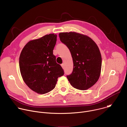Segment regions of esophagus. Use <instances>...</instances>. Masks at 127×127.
I'll return each mask as SVG.
<instances>
[{
  "mask_svg": "<svg viewBox=\"0 0 127 127\" xmlns=\"http://www.w3.org/2000/svg\"><path fill=\"white\" fill-rule=\"evenodd\" d=\"M61 66H62V67L63 68H64V64H63V63H62V64H61Z\"/></svg>",
  "mask_w": 127,
  "mask_h": 127,
  "instance_id": "obj_1",
  "label": "esophagus"
}]
</instances>
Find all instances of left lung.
I'll return each mask as SVG.
<instances>
[{
	"instance_id": "8db88e82",
	"label": "left lung",
	"mask_w": 127,
	"mask_h": 127,
	"mask_svg": "<svg viewBox=\"0 0 127 127\" xmlns=\"http://www.w3.org/2000/svg\"><path fill=\"white\" fill-rule=\"evenodd\" d=\"M61 42L70 51L73 62V71L67 78L73 87L86 90L99 79L101 56L95 43L85 35L75 32H60Z\"/></svg>"
}]
</instances>
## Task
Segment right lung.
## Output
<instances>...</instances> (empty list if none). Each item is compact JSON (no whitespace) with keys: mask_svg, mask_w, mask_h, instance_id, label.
<instances>
[{"mask_svg":"<svg viewBox=\"0 0 127 127\" xmlns=\"http://www.w3.org/2000/svg\"><path fill=\"white\" fill-rule=\"evenodd\" d=\"M57 37L51 33L31 41L21 53L19 65L23 79L30 88L39 94L51 92L58 78L64 74L53 55Z\"/></svg>","mask_w":127,"mask_h":127,"instance_id":"right-lung-1","label":"right lung"}]
</instances>
